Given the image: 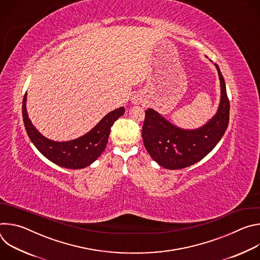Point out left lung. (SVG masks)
<instances>
[{"mask_svg": "<svg viewBox=\"0 0 260 260\" xmlns=\"http://www.w3.org/2000/svg\"><path fill=\"white\" fill-rule=\"evenodd\" d=\"M218 75L221 100L216 115L203 127L186 131L179 128L152 109L145 111L142 128L144 146L159 166L169 170L187 168L202 160L223 137L230 121V100L220 69Z\"/></svg>", "mask_w": 260, "mask_h": 260, "instance_id": "8db88e82", "label": "left lung"}]
</instances>
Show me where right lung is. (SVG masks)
<instances>
[{"label":"right lung","instance_id":"1","mask_svg":"<svg viewBox=\"0 0 260 260\" xmlns=\"http://www.w3.org/2000/svg\"><path fill=\"white\" fill-rule=\"evenodd\" d=\"M26 93L22 102V118L25 131L32 144L46 158L67 169H82L92 164L105 150L111 126L123 115L124 108L107 114L89 133L69 142H54L43 137L31 124L25 108Z\"/></svg>","mask_w":260,"mask_h":260}]
</instances>
